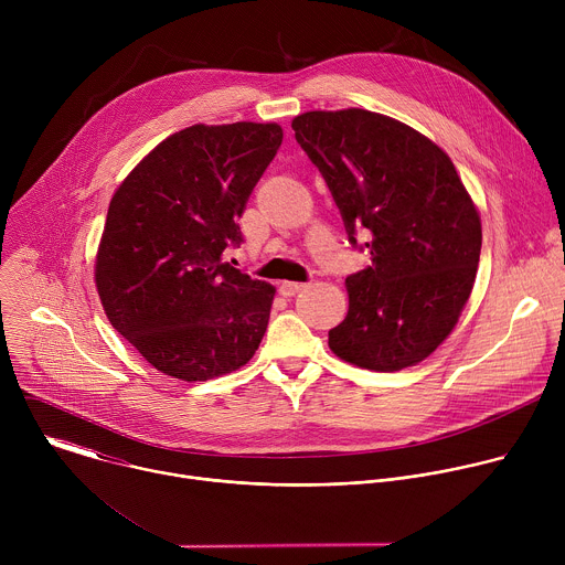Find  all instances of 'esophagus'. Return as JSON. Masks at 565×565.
Masks as SVG:
<instances>
[{
    "label": "esophagus",
    "mask_w": 565,
    "mask_h": 565,
    "mask_svg": "<svg viewBox=\"0 0 565 565\" xmlns=\"http://www.w3.org/2000/svg\"><path fill=\"white\" fill-rule=\"evenodd\" d=\"M301 288H306L303 284H297V281H281L279 284V292L284 295V297H292V295H297Z\"/></svg>",
    "instance_id": "34e87169"
}]
</instances>
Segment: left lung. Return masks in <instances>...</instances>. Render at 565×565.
Wrapping results in <instances>:
<instances>
[{
    "instance_id": "1",
    "label": "left lung",
    "mask_w": 565,
    "mask_h": 565,
    "mask_svg": "<svg viewBox=\"0 0 565 565\" xmlns=\"http://www.w3.org/2000/svg\"><path fill=\"white\" fill-rule=\"evenodd\" d=\"M295 138L324 177L349 241L371 266L347 279L331 351L391 373L429 358L471 295L482 230L451 158L409 125L366 109L306 111Z\"/></svg>"
}]
</instances>
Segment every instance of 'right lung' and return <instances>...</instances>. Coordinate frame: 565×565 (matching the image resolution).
<instances>
[{
	"label": "right lung",
	"mask_w": 565,
	"mask_h": 565,
	"mask_svg": "<svg viewBox=\"0 0 565 565\" xmlns=\"http://www.w3.org/2000/svg\"><path fill=\"white\" fill-rule=\"evenodd\" d=\"M277 122L192 125L158 142L111 196L96 288L111 327L160 373L205 382L250 362L275 288L223 259L270 166Z\"/></svg>",
	"instance_id": "right-lung-1"
}]
</instances>
